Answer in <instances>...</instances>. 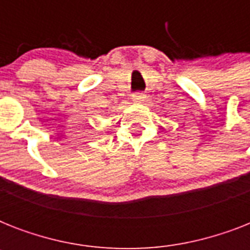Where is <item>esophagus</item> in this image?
<instances>
[{"mask_svg": "<svg viewBox=\"0 0 250 250\" xmlns=\"http://www.w3.org/2000/svg\"><path fill=\"white\" fill-rule=\"evenodd\" d=\"M132 100L135 102H143L145 100V94L140 93V92H136V93L132 94Z\"/></svg>", "mask_w": 250, "mask_h": 250, "instance_id": "34e87169", "label": "esophagus"}]
</instances>
